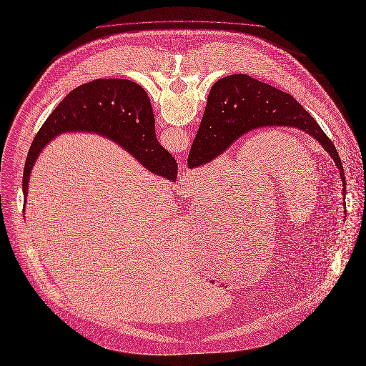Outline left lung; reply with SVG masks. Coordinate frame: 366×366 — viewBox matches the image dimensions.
<instances>
[{"label": "left lung", "mask_w": 366, "mask_h": 366, "mask_svg": "<svg viewBox=\"0 0 366 366\" xmlns=\"http://www.w3.org/2000/svg\"><path fill=\"white\" fill-rule=\"evenodd\" d=\"M275 127L296 128L314 137L333 158L343 182V197H346L342 159L317 121L292 95L248 74H232L213 84L199 129L192 140L187 165L190 169L204 167L223 154L241 136L259 128Z\"/></svg>", "instance_id": "1"}]
</instances>
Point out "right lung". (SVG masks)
<instances>
[{
	"label": "right lung",
	"instance_id": "obj_1",
	"mask_svg": "<svg viewBox=\"0 0 366 366\" xmlns=\"http://www.w3.org/2000/svg\"><path fill=\"white\" fill-rule=\"evenodd\" d=\"M154 114L144 89L129 79L99 78L79 85L64 97L34 137L24 164L23 195L44 147L67 132L97 134L116 142L147 171L176 182L177 164L155 137Z\"/></svg>",
	"mask_w": 366,
	"mask_h": 366
}]
</instances>
